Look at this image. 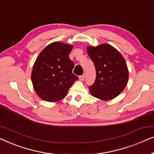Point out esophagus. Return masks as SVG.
<instances>
[{"label":"esophagus","mask_w":154,"mask_h":154,"mask_svg":"<svg viewBox=\"0 0 154 154\" xmlns=\"http://www.w3.org/2000/svg\"><path fill=\"white\" fill-rule=\"evenodd\" d=\"M84 78H85V75L84 74V75H81V76H79V79L80 81H84Z\"/></svg>","instance_id":"34e87169"}]
</instances>
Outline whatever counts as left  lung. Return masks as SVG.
<instances>
[{
    "mask_svg": "<svg viewBox=\"0 0 154 154\" xmlns=\"http://www.w3.org/2000/svg\"><path fill=\"white\" fill-rule=\"evenodd\" d=\"M87 52L96 71L95 82L88 87L92 96L103 100L119 96L128 79V70L122 55L108 44L88 47Z\"/></svg>",
    "mask_w": 154,
    "mask_h": 154,
    "instance_id": "left-lung-1",
    "label": "left lung"
}]
</instances>
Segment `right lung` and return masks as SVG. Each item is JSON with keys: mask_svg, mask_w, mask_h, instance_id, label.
Instances as JSON below:
<instances>
[{"mask_svg": "<svg viewBox=\"0 0 154 154\" xmlns=\"http://www.w3.org/2000/svg\"><path fill=\"white\" fill-rule=\"evenodd\" d=\"M72 49V45L56 42L47 45L38 56L31 80L40 98L48 102L60 100L78 79L72 73L74 62L69 58Z\"/></svg>", "mask_w": 154, "mask_h": 154, "instance_id": "obj_1", "label": "right lung"}]
</instances>
